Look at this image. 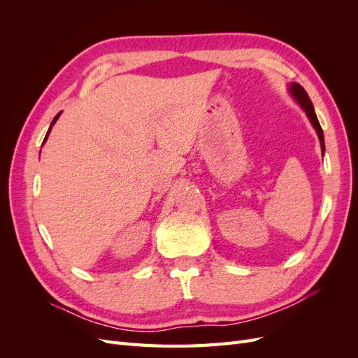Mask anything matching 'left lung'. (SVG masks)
Here are the masks:
<instances>
[{"label": "left lung", "mask_w": 358, "mask_h": 358, "mask_svg": "<svg viewBox=\"0 0 358 358\" xmlns=\"http://www.w3.org/2000/svg\"><path fill=\"white\" fill-rule=\"evenodd\" d=\"M288 91H289V94L292 95V99H294V100L297 101V104L301 107L303 112L306 113V116L309 117V121H310L312 127L315 128V131H317L318 138H320V143H321V149H322V152H324V149H326V146H324L322 128H321V125H320V122H318L317 113H315V110H313V106H312V101L309 100L308 92H306L305 90H303L301 85H299V83H296V82H292V83L288 85Z\"/></svg>", "instance_id": "obj_1"}]
</instances>
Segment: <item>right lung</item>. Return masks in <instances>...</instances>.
I'll list each match as a JSON object with an SVG mask.
<instances>
[{
    "mask_svg": "<svg viewBox=\"0 0 358 358\" xmlns=\"http://www.w3.org/2000/svg\"><path fill=\"white\" fill-rule=\"evenodd\" d=\"M59 115H61V112L55 116V117H53V121H52V124H50V127H49V129H48V133H46V137H45V140H43V143H45L46 142V140H48V137H49V133H50V129H52V127L53 125H55V122L58 121V117H59Z\"/></svg>",
    "mask_w": 358,
    "mask_h": 358,
    "instance_id": "1",
    "label": "right lung"
}]
</instances>
